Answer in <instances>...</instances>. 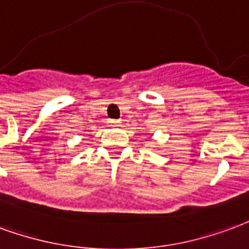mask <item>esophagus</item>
<instances>
[{"label":"esophagus","mask_w":249,"mask_h":249,"mask_svg":"<svg viewBox=\"0 0 249 249\" xmlns=\"http://www.w3.org/2000/svg\"><path fill=\"white\" fill-rule=\"evenodd\" d=\"M110 124H112V126H121V121H115V119H112V121H110Z\"/></svg>","instance_id":"1"}]
</instances>
